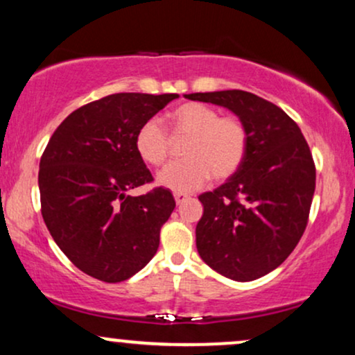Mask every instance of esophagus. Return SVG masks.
I'll return each mask as SVG.
<instances>
[{"label":"esophagus","instance_id":"esophagus-1","mask_svg":"<svg viewBox=\"0 0 355 355\" xmlns=\"http://www.w3.org/2000/svg\"><path fill=\"white\" fill-rule=\"evenodd\" d=\"M173 197H175V202H177V205H180V203H183V202L187 200V198H189V195H185V193H175Z\"/></svg>","mask_w":355,"mask_h":355}]
</instances>
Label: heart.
<instances>
[{
	"label": "heart",
	"mask_w": 355,
	"mask_h": 355,
	"mask_svg": "<svg viewBox=\"0 0 355 355\" xmlns=\"http://www.w3.org/2000/svg\"><path fill=\"white\" fill-rule=\"evenodd\" d=\"M173 135H189L183 160L166 165L157 183L175 193L202 189L210 177L223 180L239 170L248 146L247 126L237 116H220L209 105L189 101L168 113ZM137 152L148 165L160 166L170 152V138L158 120H146L135 137Z\"/></svg>",
	"instance_id": "1"
}]
</instances>
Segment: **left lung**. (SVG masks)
<instances>
[{"instance_id":"8db88e82","label":"left lung","mask_w":355,"mask_h":355,"mask_svg":"<svg viewBox=\"0 0 355 355\" xmlns=\"http://www.w3.org/2000/svg\"><path fill=\"white\" fill-rule=\"evenodd\" d=\"M185 98L230 110L247 126L242 165L223 185L198 197L197 250L207 266L237 282L275 270L292 254L315 190V166L300 128L282 108L242 89Z\"/></svg>"}]
</instances>
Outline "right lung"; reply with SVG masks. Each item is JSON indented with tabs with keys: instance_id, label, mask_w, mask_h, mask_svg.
Masks as SVG:
<instances>
[{
	"instance_id": "1",
	"label": "right lung",
	"mask_w": 355,
	"mask_h": 355,
	"mask_svg": "<svg viewBox=\"0 0 355 355\" xmlns=\"http://www.w3.org/2000/svg\"><path fill=\"white\" fill-rule=\"evenodd\" d=\"M177 93H115L68 115L40 162L43 220L53 240L85 274L121 282L157 254L175 209L170 190L126 191L153 180L137 152L138 128Z\"/></svg>"
}]
</instances>
